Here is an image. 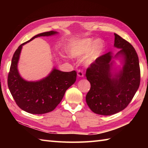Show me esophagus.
<instances>
[{
  "instance_id": "esophagus-1",
  "label": "esophagus",
  "mask_w": 148,
  "mask_h": 148,
  "mask_svg": "<svg viewBox=\"0 0 148 148\" xmlns=\"http://www.w3.org/2000/svg\"><path fill=\"white\" fill-rule=\"evenodd\" d=\"M77 76L79 77H83L84 76V72L82 70L79 69L77 70Z\"/></svg>"
}]
</instances>
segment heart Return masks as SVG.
<instances>
[{
    "instance_id": "1",
    "label": "heart",
    "mask_w": 148,
    "mask_h": 148,
    "mask_svg": "<svg viewBox=\"0 0 148 148\" xmlns=\"http://www.w3.org/2000/svg\"><path fill=\"white\" fill-rule=\"evenodd\" d=\"M95 45V46L93 51L86 59L87 63L91 64L99 56L103 48V43L102 41L95 40L91 38H87L77 41L72 44L70 47L69 52L72 57H77L82 56L89 52Z\"/></svg>"
}]
</instances>
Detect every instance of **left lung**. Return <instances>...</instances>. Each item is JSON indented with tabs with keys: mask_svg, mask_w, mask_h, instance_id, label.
<instances>
[{
	"mask_svg": "<svg viewBox=\"0 0 148 148\" xmlns=\"http://www.w3.org/2000/svg\"><path fill=\"white\" fill-rule=\"evenodd\" d=\"M114 46L121 50L125 64L119 74L111 78V53L99 57L87 69L86 76L91 84L86 102L95 114L109 116L124 110L132 101L140 83V69L136 50L129 42L114 33Z\"/></svg>",
	"mask_w": 148,
	"mask_h": 148,
	"instance_id": "left-lung-1",
	"label": "left lung"
}]
</instances>
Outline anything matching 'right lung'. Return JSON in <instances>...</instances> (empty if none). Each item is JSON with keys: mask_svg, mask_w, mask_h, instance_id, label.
<instances>
[{"mask_svg": "<svg viewBox=\"0 0 148 148\" xmlns=\"http://www.w3.org/2000/svg\"><path fill=\"white\" fill-rule=\"evenodd\" d=\"M56 33L51 31L36 35L20 45L12 57L8 86L17 106L28 113L43 114L53 111L61 102L67 89L76 80L77 73L75 71L66 72L56 69L46 78L36 82L25 81L19 76L17 65L22 46L36 37Z\"/></svg>", "mask_w": 148, "mask_h": 148, "instance_id": "1", "label": "right lung"}]
</instances>
